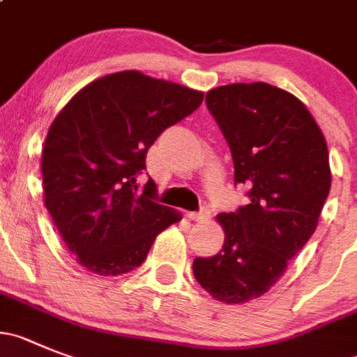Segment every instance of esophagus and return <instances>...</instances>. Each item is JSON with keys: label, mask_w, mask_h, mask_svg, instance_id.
Listing matches in <instances>:
<instances>
[{"label": "esophagus", "mask_w": 357, "mask_h": 357, "mask_svg": "<svg viewBox=\"0 0 357 357\" xmlns=\"http://www.w3.org/2000/svg\"><path fill=\"white\" fill-rule=\"evenodd\" d=\"M188 218L194 220V222H199V224H202V222H208V220L211 218V211L206 208V209H201V211L188 213Z\"/></svg>", "instance_id": "34e87169"}]
</instances>
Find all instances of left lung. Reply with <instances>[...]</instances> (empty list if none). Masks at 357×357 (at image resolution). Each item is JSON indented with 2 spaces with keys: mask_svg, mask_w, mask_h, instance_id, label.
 Masks as SVG:
<instances>
[{
  "mask_svg": "<svg viewBox=\"0 0 357 357\" xmlns=\"http://www.w3.org/2000/svg\"><path fill=\"white\" fill-rule=\"evenodd\" d=\"M206 105L250 204L216 216L224 246L192 268L204 291L236 305L268 292L315 232L331 188L328 144L308 109L266 82L220 86L206 93Z\"/></svg>",
  "mask_w": 357,
  "mask_h": 357,
  "instance_id": "8db88e82",
  "label": "left lung"
}]
</instances>
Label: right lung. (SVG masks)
<instances>
[{"label":"right lung","instance_id":"1","mask_svg":"<svg viewBox=\"0 0 357 357\" xmlns=\"http://www.w3.org/2000/svg\"><path fill=\"white\" fill-rule=\"evenodd\" d=\"M204 93L128 70L82 88L56 116L42 151L45 208L79 264L125 275L181 216L137 176L160 133L190 116Z\"/></svg>","mask_w":357,"mask_h":357}]
</instances>
